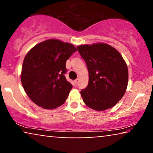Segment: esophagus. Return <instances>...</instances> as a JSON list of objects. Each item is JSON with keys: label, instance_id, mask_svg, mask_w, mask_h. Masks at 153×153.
<instances>
[{"label": "esophagus", "instance_id": "34e87169", "mask_svg": "<svg viewBox=\"0 0 153 153\" xmlns=\"http://www.w3.org/2000/svg\"><path fill=\"white\" fill-rule=\"evenodd\" d=\"M79 79L77 78L76 80H74V84L76 85H77L79 84Z\"/></svg>", "mask_w": 153, "mask_h": 153}]
</instances>
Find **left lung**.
<instances>
[{"instance_id": "8db88e82", "label": "left lung", "mask_w": 153, "mask_h": 153, "mask_svg": "<svg viewBox=\"0 0 153 153\" xmlns=\"http://www.w3.org/2000/svg\"><path fill=\"white\" fill-rule=\"evenodd\" d=\"M77 49L89 73L88 86L81 91L84 103L100 111L113 107L122 99L128 83V69L122 56L104 43L80 45Z\"/></svg>"}]
</instances>
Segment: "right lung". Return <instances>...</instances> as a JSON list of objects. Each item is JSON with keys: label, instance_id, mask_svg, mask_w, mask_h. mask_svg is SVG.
I'll use <instances>...</instances> for the list:
<instances>
[{"label": "right lung", "instance_id": "1", "mask_svg": "<svg viewBox=\"0 0 153 153\" xmlns=\"http://www.w3.org/2000/svg\"><path fill=\"white\" fill-rule=\"evenodd\" d=\"M76 51L58 39L42 42L25 56L21 80L30 99L40 107L53 109L65 103L72 85L67 81L65 62Z\"/></svg>", "mask_w": 153, "mask_h": 153}]
</instances>
